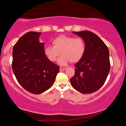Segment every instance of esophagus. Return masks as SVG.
<instances>
[{"label": "esophagus", "mask_w": 126, "mask_h": 126, "mask_svg": "<svg viewBox=\"0 0 126 126\" xmlns=\"http://www.w3.org/2000/svg\"><path fill=\"white\" fill-rule=\"evenodd\" d=\"M66 69L65 68H63V67H60V71H64Z\"/></svg>", "instance_id": "esophagus-1"}]
</instances>
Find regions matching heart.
Listing matches in <instances>:
<instances>
[{"instance_id": "1", "label": "heart", "mask_w": 126, "mask_h": 126, "mask_svg": "<svg viewBox=\"0 0 126 126\" xmlns=\"http://www.w3.org/2000/svg\"><path fill=\"white\" fill-rule=\"evenodd\" d=\"M52 44L53 47L48 46L44 47V55L49 61L54 62L61 54L58 61L60 65H66L69 62H79L85 52V43L81 38L60 35L53 39Z\"/></svg>"}]
</instances>
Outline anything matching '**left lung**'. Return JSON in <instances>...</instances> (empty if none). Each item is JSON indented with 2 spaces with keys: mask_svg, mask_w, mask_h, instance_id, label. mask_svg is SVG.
I'll list each match as a JSON object with an SVG mask.
<instances>
[{
  "mask_svg": "<svg viewBox=\"0 0 126 126\" xmlns=\"http://www.w3.org/2000/svg\"><path fill=\"white\" fill-rule=\"evenodd\" d=\"M72 32L84 40L85 52L82 59L75 64V74L70 79L71 83L81 93H92L104 84L109 75V49L102 39L91 32Z\"/></svg>",
  "mask_w": 126,
  "mask_h": 126,
  "instance_id": "1",
  "label": "left lung"
}]
</instances>
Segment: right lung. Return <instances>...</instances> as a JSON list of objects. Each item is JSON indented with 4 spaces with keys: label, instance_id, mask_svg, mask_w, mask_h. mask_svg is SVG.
<instances>
[{
    "label": "right lung",
    "instance_id": "right-lung-1",
    "mask_svg": "<svg viewBox=\"0 0 126 126\" xmlns=\"http://www.w3.org/2000/svg\"><path fill=\"white\" fill-rule=\"evenodd\" d=\"M41 33H26L13 49L12 69L15 77L25 90L35 94L50 88L59 72V66L44 55V43L39 41Z\"/></svg>",
    "mask_w": 126,
    "mask_h": 126
}]
</instances>
